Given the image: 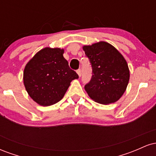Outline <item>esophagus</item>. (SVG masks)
Instances as JSON below:
<instances>
[{"instance_id":"obj_1","label":"esophagus","mask_w":156,"mask_h":156,"mask_svg":"<svg viewBox=\"0 0 156 156\" xmlns=\"http://www.w3.org/2000/svg\"><path fill=\"white\" fill-rule=\"evenodd\" d=\"M76 73H78V76L79 77H80L81 76V70H80V69H78V70L76 71Z\"/></svg>"}]
</instances>
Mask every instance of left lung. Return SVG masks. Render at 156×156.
I'll list each match as a JSON object with an SVG mask.
<instances>
[{"label":"left lung","mask_w":156,"mask_h":156,"mask_svg":"<svg viewBox=\"0 0 156 156\" xmlns=\"http://www.w3.org/2000/svg\"><path fill=\"white\" fill-rule=\"evenodd\" d=\"M83 50L92 64V76L84 87L91 99L108 105L117 102L128 87L130 71L126 60L106 42L84 45Z\"/></svg>","instance_id":"obj_1"}]
</instances>
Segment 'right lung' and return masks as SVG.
Returning <instances> with one entry per match:
<instances>
[{
  "instance_id": "right-lung-1",
  "label": "right lung",
  "mask_w": 156,
  "mask_h": 156,
  "mask_svg": "<svg viewBox=\"0 0 156 156\" xmlns=\"http://www.w3.org/2000/svg\"><path fill=\"white\" fill-rule=\"evenodd\" d=\"M64 49L44 48L25 67L23 83L28 95L42 106H49L63 98L78 74L64 58Z\"/></svg>"
}]
</instances>
